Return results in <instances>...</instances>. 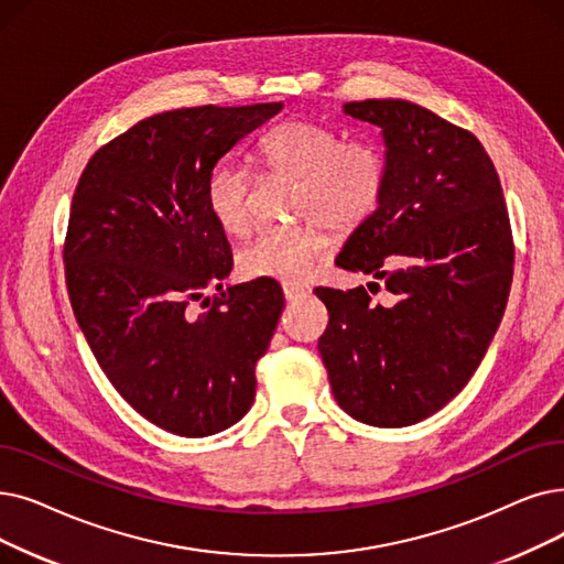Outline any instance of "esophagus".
Here are the masks:
<instances>
[{"label":"esophagus","instance_id":"obj_1","mask_svg":"<svg viewBox=\"0 0 564 564\" xmlns=\"http://www.w3.org/2000/svg\"><path fill=\"white\" fill-rule=\"evenodd\" d=\"M308 288H302V285H292V283H285L283 285V295L288 302H297V300H304L308 297Z\"/></svg>","mask_w":564,"mask_h":564}]
</instances>
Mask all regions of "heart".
<instances>
[{
    "label": "heart",
    "instance_id": "obj_1",
    "mask_svg": "<svg viewBox=\"0 0 564 564\" xmlns=\"http://www.w3.org/2000/svg\"><path fill=\"white\" fill-rule=\"evenodd\" d=\"M258 161L297 182L295 216L304 226L264 230L239 251V272L249 279L306 283L334 251L321 226L355 230L376 214L387 165L371 142H340V135L306 119H288L258 142ZM251 177L243 167L218 165L205 184L212 221L230 237L251 230Z\"/></svg>",
    "mask_w": 564,
    "mask_h": 564
}]
</instances>
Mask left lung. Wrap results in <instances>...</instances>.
Returning <instances> with one entry per match:
<instances>
[{
	"mask_svg": "<svg viewBox=\"0 0 564 564\" xmlns=\"http://www.w3.org/2000/svg\"><path fill=\"white\" fill-rule=\"evenodd\" d=\"M343 112L380 129L387 184L336 264L384 279L391 297L373 304L364 285L317 288L329 311L317 350L350 417L401 429L445 408L491 346L511 285L509 216L470 131L403 99Z\"/></svg>",
	"mask_w": 564,
	"mask_h": 564,
	"instance_id": "obj_1",
	"label": "left lung"
}]
</instances>
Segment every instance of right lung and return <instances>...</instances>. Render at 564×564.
Segmentation results:
<instances>
[{
	"label": "right lung",
	"mask_w": 564,
	"mask_h": 564,
	"mask_svg": "<svg viewBox=\"0 0 564 564\" xmlns=\"http://www.w3.org/2000/svg\"><path fill=\"white\" fill-rule=\"evenodd\" d=\"M281 108L147 117L89 159L73 193L64 243L73 313L121 399L175 435L221 433L256 399V364L283 292L272 279L224 288L232 253L207 212L205 184ZM209 286L223 295L195 314L189 304Z\"/></svg>",
	"instance_id": "obj_1"
}]
</instances>
